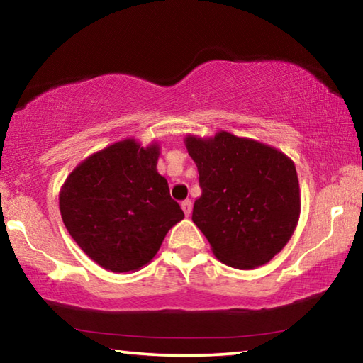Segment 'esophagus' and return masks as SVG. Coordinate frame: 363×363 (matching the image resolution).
<instances>
[{"label": "esophagus", "mask_w": 363, "mask_h": 363, "mask_svg": "<svg viewBox=\"0 0 363 363\" xmlns=\"http://www.w3.org/2000/svg\"><path fill=\"white\" fill-rule=\"evenodd\" d=\"M181 208H182V211H184V214H186V216H190V213H192V201L184 200L181 203Z\"/></svg>", "instance_id": "34e87169"}]
</instances>
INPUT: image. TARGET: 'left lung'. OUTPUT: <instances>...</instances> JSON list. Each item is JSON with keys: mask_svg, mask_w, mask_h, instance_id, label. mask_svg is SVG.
<instances>
[{"mask_svg": "<svg viewBox=\"0 0 363 363\" xmlns=\"http://www.w3.org/2000/svg\"><path fill=\"white\" fill-rule=\"evenodd\" d=\"M200 174L192 220L214 256L235 269H256L280 253L296 229V168L284 152L219 131L184 139Z\"/></svg>", "mask_w": 363, "mask_h": 363, "instance_id": "obj_1", "label": "left lung"}]
</instances>
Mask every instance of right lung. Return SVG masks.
<instances>
[{"mask_svg":"<svg viewBox=\"0 0 363 363\" xmlns=\"http://www.w3.org/2000/svg\"><path fill=\"white\" fill-rule=\"evenodd\" d=\"M160 145L125 139L83 160L67 176L59 208L67 230L91 259L112 272L149 264L184 219L157 171Z\"/></svg>","mask_w":363,"mask_h":363,"instance_id":"obj_1","label":"right lung"}]
</instances>
